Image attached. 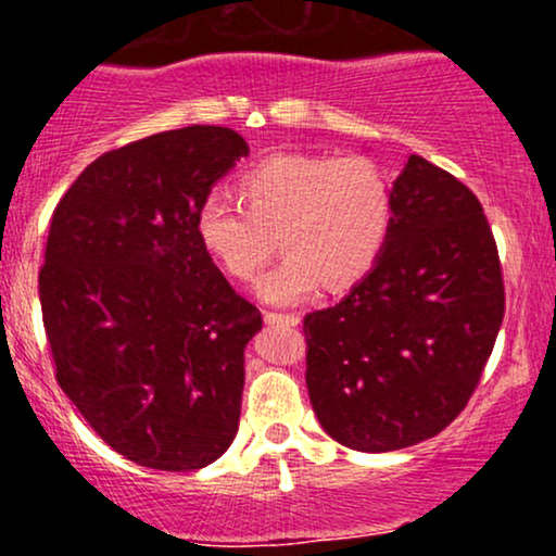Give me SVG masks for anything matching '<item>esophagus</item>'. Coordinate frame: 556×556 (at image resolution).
I'll list each match as a JSON object with an SVG mask.
<instances>
[{"label": "esophagus", "instance_id": "1", "mask_svg": "<svg viewBox=\"0 0 556 556\" xmlns=\"http://www.w3.org/2000/svg\"><path fill=\"white\" fill-rule=\"evenodd\" d=\"M266 324H285V327H298L300 316L298 314H279V311H264Z\"/></svg>", "mask_w": 556, "mask_h": 556}]
</instances>
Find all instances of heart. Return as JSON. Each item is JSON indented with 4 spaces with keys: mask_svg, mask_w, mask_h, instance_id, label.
<instances>
[{
    "mask_svg": "<svg viewBox=\"0 0 556 556\" xmlns=\"http://www.w3.org/2000/svg\"><path fill=\"white\" fill-rule=\"evenodd\" d=\"M240 206L208 195L195 212L203 251L238 282L269 264L277 243L285 258L261 279V298L295 303L318 287H348L366 277L384 253L394 193L371 156L271 154L235 185Z\"/></svg>",
    "mask_w": 556,
    "mask_h": 556,
    "instance_id": "b5f03b06",
    "label": "heart"
}]
</instances>
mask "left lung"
Masks as SVG:
<instances>
[{
    "label": "left lung",
    "instance_id": "left-lung-1",
    "mask_svg": "<svg viewBox=\"0 0 556 556\" xmlns=\"http://www.w3.org/2000/svg\"><path fill=\"white\" fill-rule=\"evenodd\" d=\"M387 248L331 308L303 318L318 424L358 452L437 437L468 405L504 318V279L473 190L413 154Z\"/></svg>",
    "mask_w": 556,
    "mask_h": 556
}]
</instances>
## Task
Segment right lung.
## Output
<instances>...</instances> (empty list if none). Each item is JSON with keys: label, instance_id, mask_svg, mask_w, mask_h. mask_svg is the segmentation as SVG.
Returning a JSON list of instances; mask_svg holds the SVG:
<instances>
[{"label": "right lung", "instance_id": "add662e5", "mask_svg": "<svg viewBox=\"0 0 556 556\" xmlns=\"http://www.w3.org/2000/svg\"><path fill=\"white\" fill-rule=\"evenodd\" d=\"M240 156L229 127L156 132L88 164L52 214L38 298L54 379L143 468H206L238 433L264 318L203 251L195 212Z\"/></svg>", "mask_w": 556, "mask_h": 556}]
</instances>
